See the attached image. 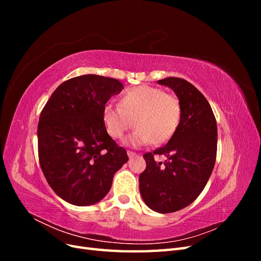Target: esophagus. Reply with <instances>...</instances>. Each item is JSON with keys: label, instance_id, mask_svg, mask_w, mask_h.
Masks as SVG:
<instances>
[{"label": "esophagus", "instance_id": "esophagus-1", "mask_svg": "<svg viewBox=\"0 0 261 261\" xmlns=\"http://www.w3.org/2000/svg\"><path fill=\"white\" fill-rule=\"evenodd\" d=\"M127 155H128L129 158H133V156H135V155H136V152L130 151V150H127Z\"/></svg>", "mask_w": 261, "mask_h": 261}]
</instances>
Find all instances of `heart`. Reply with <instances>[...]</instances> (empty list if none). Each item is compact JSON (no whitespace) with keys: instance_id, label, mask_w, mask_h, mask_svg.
<instances>
[{"instance_id":"obj_1","label":"heart","mask_w":261,"mask_h":261,"mask_svg":"<svg viewBox=\"0 0 261 261\" xmlns=\"http://www.w3.org/2000/svg\"><path fill=\"white\" fill-rule=\"evenodd\" d=\"M102 117L112 138L122 139L134 122L136 129L128 144L156 146L168 141L175 133L180 120V103L173 94L143 85L124 92L118 106L107 105Z\"/></svg>"}]
</instances>
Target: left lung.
Segmentation results:
<instances>
[{
    "label": "left lung",
    "mask_w": 261,
    "mask_h": 261,
    "mask_svg": "<svg viewBox=\"0 0 261 261\" xmlns=\"http://www.w3.org/2000/svg\"><path fill=\"white\" fill-rule=\"evenodd\" d=\"M174 90L180 120L168 144L146 152V169L139 175V192L147 206L159 213L187 207L200 195L215 168L218 130L207 99L191 83L177 77L158 81ZM155 155L167 160L156 163Z\"/></svg>",
    "instance_id": "left-lung-1"
}]
</instances>
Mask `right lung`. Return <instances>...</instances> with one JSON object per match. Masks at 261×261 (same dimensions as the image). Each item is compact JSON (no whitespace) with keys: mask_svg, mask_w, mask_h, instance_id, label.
<instances>
[{"mask_svg":"<svg viewBox=\"0 0 261 261\" xmlns=\"http://www.w3.org/2000/svg\"><path fill=\"white\" fill-rule=\"evenodd\" d=\"M123 85L115 78L83 75L62 83L40 113L38 155L44 177L63 200L89 206L109 193L127 152L109 135L102 117Z\"/></svg>","mask_w":261,"mask_h":261,"instance_id":"1","label":"right lung"}]
</instances>
